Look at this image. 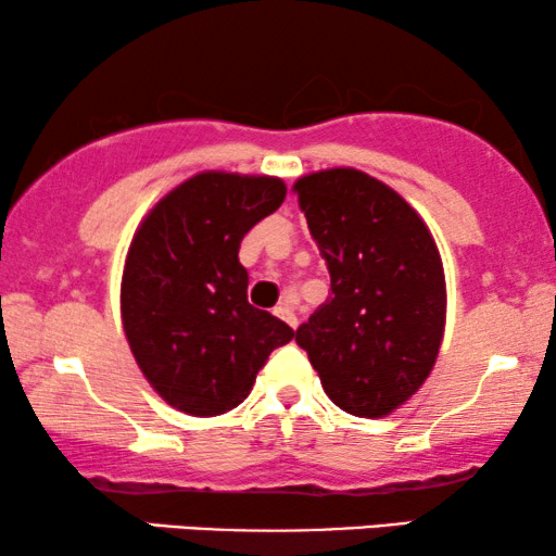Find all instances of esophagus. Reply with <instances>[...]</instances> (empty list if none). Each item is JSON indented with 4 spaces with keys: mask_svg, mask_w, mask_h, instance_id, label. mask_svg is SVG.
Instances as JSON below:
<instances>
[{
    "mask_svg": "<svg viewBox=\"0 0 556 556\" xmlns=\"http://www.w3.org/2000/svg\"><path fill=\"white\" fill-rule=\"evenodd\" d=\"M276 316L283 318V321L291 326V329H295V326H299V316H295L293 308L286 306V303H280V306H276Z\"/></svg>",
    "mask_w": 556,
    "mask_h": 556,
    "instance_id": "1",
    "label": "esophagus"
}]
</instances>
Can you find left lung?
<instances>
[{"label":"left lung","instance_id":"left-lung-1","mask_svg":"<svg viewBox=\"0 0 556 556\" xmlns=\"http://www.w3.org/2000/svg\"><path fill=\"white\" fill-rule=\"evenodd\" d=\"M331 295L295 341L333 405L387 417L420 390L445 331V273L422 217L384 181L352 166L293 185Z\"/></svg>","mask_w":556,"mask_h":556}]
</instances>
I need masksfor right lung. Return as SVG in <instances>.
<instances>
[{"mask_svg": "<svg viewBox=\"0 0 556 556\" xmlns=\"http://www.w3.org/2000/svg\"><path fill=\"white\" fill-rule=\"evenodd\" d=\"M286 200L265 174L202 172L141 219L121 278V321L147 382L194 417L238 407L293 329L248 303L245 235Z\"/></svg>", "mask_w": 556, "mask_h": 556, "instance_id": "right-lung-1", "label": "right lung"}]
</instances>
